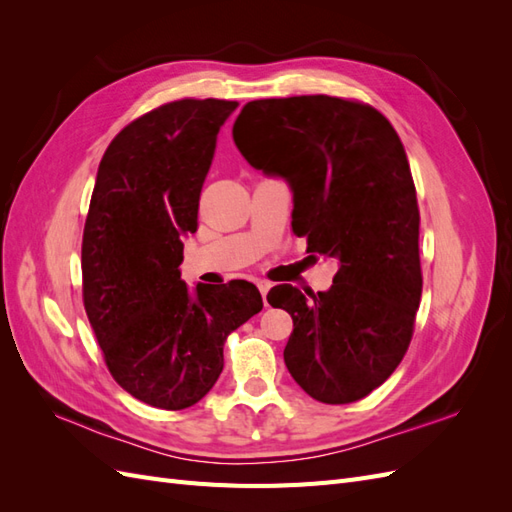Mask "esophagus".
<instances>
[{"mask_svg": "<svg viewBox=\"0 0 512 512\" xmlns=\"http://www.w3.org/2000/svg\"><path fill=\"white\" fill-rule=\"evenodd\" d=\"M258 290H260L262 299H265V305H267V294H269V290H271V284H269V282H258Z\"/></svg>", "mask_w": 512, "mask_h": 512, "instance_id": "34e87169", "label": "esophagus"}]
</instances>
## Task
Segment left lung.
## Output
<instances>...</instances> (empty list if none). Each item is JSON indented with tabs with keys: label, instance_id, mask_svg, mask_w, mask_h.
<instances>
[{
	"label": "left lung",
	"instance_id": "obj_1",
	"mask_svg": "<svg viewBox=\"0 0 512 512\" xmlns=\"http://www.w3.org/2000/svg\"><path fill=\"white\" fill-rule=\"evenodd\" d=\"M232 138L247 164L288 183L307 252L339 267L324 292H269L292 316L290 376L322 404L363 399L404 359L421 303V215L404 145L376 108L331 96L247 102Z\"/></svg>",
	"mask_w": 512,
	"mask_h": 512
}]
</instances>
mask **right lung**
Here are the masks:
<instances>
[{"label": "right lung", "instance_id": "add662e5", "mask_svg": "<svg viewBox=\"0 0 512 512\" xmlns=\"http://www.w3.org/2000/svg\"><path fill=\"white\" fill-rule=\"evenodd\" d=\"M239 104L179 100L132 121L104 151L83 232V301L121 389L162 410L203 399L224 342L262 309L254 284L181 280L183 237L224 121Z\"/></svg>", "mask_w": 512, "mask_h": 512}]
</instances>
